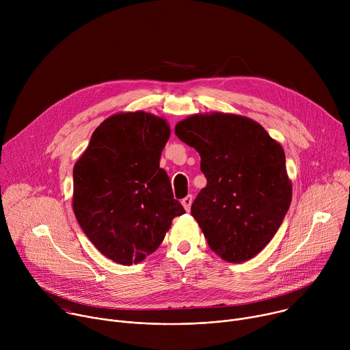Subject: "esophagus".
I'll return each mask as SVG.
<instances>
[{
	"label": "esophagus",
	"mask_w": 350,
	"mask_h": 350,
	"mask_svg": "<svg viewBox=\"0 0 350 350\" xmlns=\"http://www.w3.org/2000/svg\"><path fill=\"white\" fill-rule=\"evenodd\" d=\"M181 204H183L184 209L188 212L191 209V204H192V195H187L181 201Z\"/></svg>",
	"instance_id": "34e87169"
}]
</instances>
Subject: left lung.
I'll return each mask as SVG.
<instances>
[{"instance_id": "1", "label": "left lung", "mask_w": 350, "mask_h": 350, "mask_svg": "<svg viewBox=\"0 0 350 350\" xmlns=\"http://www.w3.org/2000/svg\"><path fill=\"white\" fill-rule=\"evenodd\" d=\"M174 133L201 155L208 184L191 215L211 249L230 263L255 258L291 205L282 146L258 122L232 113L192 115Z\"/></svg>"}]
</instances>
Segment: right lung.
Wrapping results in <instances>:
<instances>
[{
    "label": "right lung",
    "mask_w": 350,
    "mask_h": 350,
    "mask_svg": "<svg viewBox=\"0 0 350 350\" xmlns=\"http://www.w3.org/2000/svg\"><path fill=\"white\" fill-rule=\"evenodd\" d=\"M167 122L142 111L105 119L73 167V212L94 246L111 260L142 262L162 243L176 216L167 173L159 167Z\"/></svg>",
    "instance_id": "right-lung-1"
}]
</instances>
